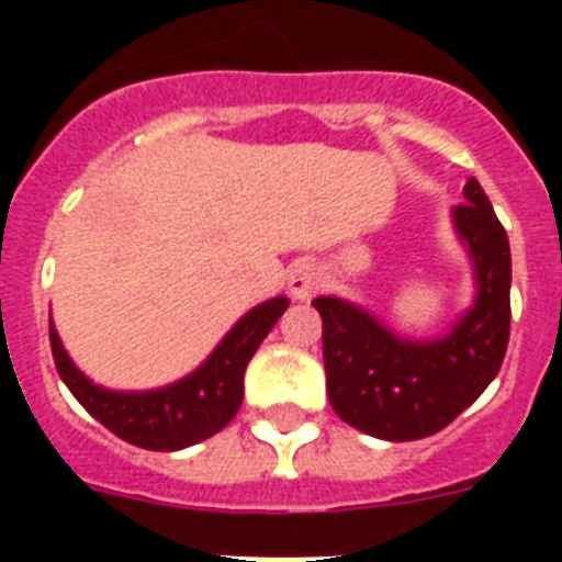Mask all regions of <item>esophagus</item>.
<instances>
[{
    "label": "esophagus",
    "mask_w": 562,
    "mask_h": 562,
    "mask_svg": "<svg viewBox=\"0 0 562 562\" xmlns=\"http://www.w3.org/2000/svg\"><path fill=\"white\" fill-rule=\"evenodd\" d=\"M321 285H324V268H321V265L308 262V259L291 265V271H289L291 297L294 300L315 297L317 291H321Z\"/></svg>",
    "instance_id": "esophagus-1"
}]
</instances>
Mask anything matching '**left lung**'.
I'll list each match as a JSON object with an SVG mask.
<instances>
[{
	"label": "left lung",
	"instance_id": "8db88e82",
	"mask_svg": "<svg viewBox=\"0 0 562 562\" xmlns=\"http://www.w3.org/2000/svg\"><path fill=\"white\" fill-rule=\"evenodd\" d=\"M452 210L475 268V303L440 338L408 341L356 303L317 297L335 414L382 440L437 435L496 379L510 338V245L475 178Z\"/></svg>",
	"mask_w": 562,
	"mask_h": 562
}]
</instances>
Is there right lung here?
Segmentation results:
<instances>
[{
	"mask_svg": "<svg viewBox=\"0 0 562 562\" xmlns=\"http://www.w3.org/2000/svg\"><path fill=\"white\" fill-rule=\"evenodd\" d=\"M285 308V297L265 300L250 308L201 368L157 391H108L92 384L66 356L55 324H48V341L60 379L101 426L139 449L178 452L212 437L236 417L245 396L247 361L254 359L265 335L271 333Z\"/></svg>",
	"mask_w": 562,
	"mask_h": 562,
	"instance_id": "1",
	"label": "right lung"
}]
</instances>
